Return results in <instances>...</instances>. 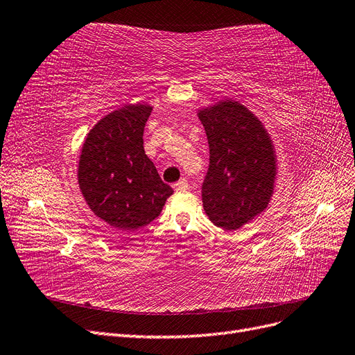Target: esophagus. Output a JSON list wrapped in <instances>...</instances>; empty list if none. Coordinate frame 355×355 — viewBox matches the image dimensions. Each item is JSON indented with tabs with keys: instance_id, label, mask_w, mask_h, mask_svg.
<instances>
[{
	"instance_id": "esophagus-1",
	"label": "esophagus",
	"mask_w": 355,
	"mask_h": 355,
	"mask_svg": "<svg viewBox=\"0 0 355 355\" xmlns=\"http://www.w3.org/2000/svg\"><path fill=\"white\" fill-rule=\"evenodd\" d=\"M175 191H185L188 189V180L187 179H180L179 182H176V184L173 185Z\"/></svg>"
}]
</instances>
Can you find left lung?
<instances>
[{
  "label": "left lung",
  "mask_w": 355,
  "mask_h": 355,
  "mask_svg": "<svg viewBox=\"0 0 355 355\" xmlns=\"http://www.w3.org/2000/svg\"><path fill=\"white\" fill-rule=\"evenodd\" d=\"M210 148L202 207L219 228L237 231L271 201L277 176L266 128L240 102L225 99L198 111Z\"/></svg>",
  "instance_id": "obj_1"
}]
</instances>
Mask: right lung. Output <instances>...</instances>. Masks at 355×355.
I'll use <instances>...</instances> for the list:
<instances>
[{
	"mask_svg": "<svg viewBox=\"0 0 355 355\" xmlns=\"http://www.w3.org/2000/svg\"><path fill=\"white\" fill-rule=\"evenodd\" d=\"M153 106L124 105L105 115L85 137L78 185L96 216L123 231L151 223L173 194L144 149Z\"/></svg>",
	"mask_w": 355,
	"mask_h": 355,
	"instance_id": "1",
	"label": "right lung"
}]
</instances>
